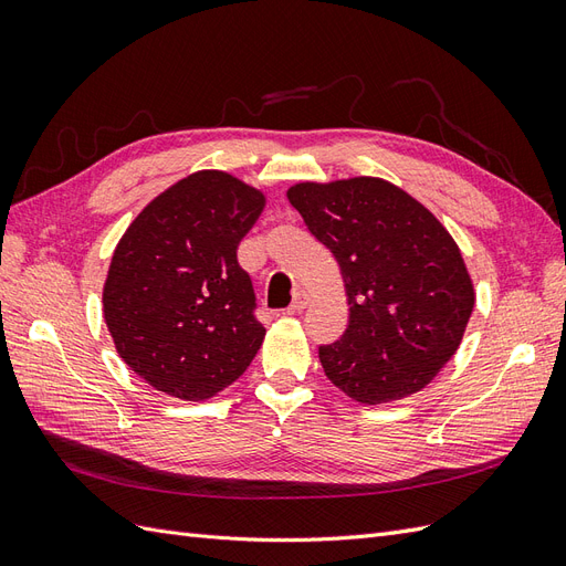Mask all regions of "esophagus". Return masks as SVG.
<instances>
[{
	"label": "esophagus",
	"mask_w": 566,
	"mask_h": 566,
	"mask_svg": "<svg viewBox=\"0 0 566 566\" xmlns=\"http://www.w3.org/2000/svg\"><path fill=\"white\" fill-rule=\"evenodd\" d=\"M306 304H310V295H306L304 290H297L293 302H290V306L285 310V314H300L302 310H306Z\"/></svg>",
	"instance_id": "esophagus-1"
}]
</instances>
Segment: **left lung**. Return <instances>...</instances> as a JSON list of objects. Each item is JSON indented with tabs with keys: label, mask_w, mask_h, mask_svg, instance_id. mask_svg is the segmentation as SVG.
<instances>
[{
	"label": "left lung",
	"mask_w": 566,
	"mask_h": 566,
	"mask_svg": "<svg viewBox=\"0 0 566 566\" xmlns=\"http://www.w3.org/2000/svg\"><path fill=\"white\" fill-rule=\"evenodd\" d=\"M287 200L333 252L349 325L318 358L352 399L408 397L451 361L474 306L465 262L430 210L389 181L297 184Z\"/></svg>",
	"instance_id": "left-lung-1"
}]
</instances>
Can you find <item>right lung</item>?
<instances>
[{"label": "right lung", "instance_id": "obj_1", "mask_svg": "<svg viewBox=\"0 0 566 566\" xmlns=\"http://www.w3.org/2000/svg\"><path fill=\"white\" fill-rule=\"evenodd\" d=\"M264 196L202 169L167 188L117 243L104 314L125 364L156 389L202 401L241 378L264 325L238 243Z\"/></svg>", "mask_w": 566, "mask_h": 566}]
</instances>
